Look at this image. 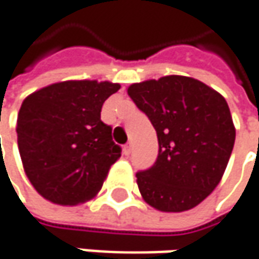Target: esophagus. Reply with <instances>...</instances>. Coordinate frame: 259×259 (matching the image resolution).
Listing matches in <instances>:
<instances>
[{
	"mask_svg": "<svg viewBox=\"0 0 259 259\" xmlns=\"http://www.w3.org/2000/svg\"><path fill=\"white\" fill-rule=\"evenodd\" d=\"M130 152H132V143H126V145L123 146V153H124V155H130Z\"/></svg>",
	"mask_w": 259,
	"mask_h": 259,
	"instance_id": "esophagus-1",
	"label": "esophagus"
}]
</instances>
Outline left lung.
Masks as SVG:
<instances>
[{
	"instance_id": "8db88e82",
	"label": "left lung",
	"mask_w": 259,
	"mask_h": 259,
	"mask_svg": "<svg viewBox=\"0 0 259 259\" xmlns=\"http://www.w3.org/2000/svg\"><path fill=\"white\" fill-rule=\"evenodd\" d=\"M127 93L151 120L159 143L155 163L136 172L143 200L161 211L196 207L220 183L235 145L226 100L180 75L130 85Z\"/></svg>"
}]
</instances>
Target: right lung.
I'll use <instances>...</instances> for the list:
<instances>
[{
  "mask_svg": "<svg viewBox=\"0 0 259 259\" xmlns=\"http://www.w3.org/2000/svg\"><path fill=\"white\" fill-rule=\"evenodd\" d=\"M118 84L65 81L28 96L18 111L17 143L40 196L62 206L91 200L121 155L101 107Z\"/></svg>",
  "mask_w": 259,
  "mask_h": 259,
  "instance_id": "right-lung-1",
  "label": "right lung"
}]
</instances>
